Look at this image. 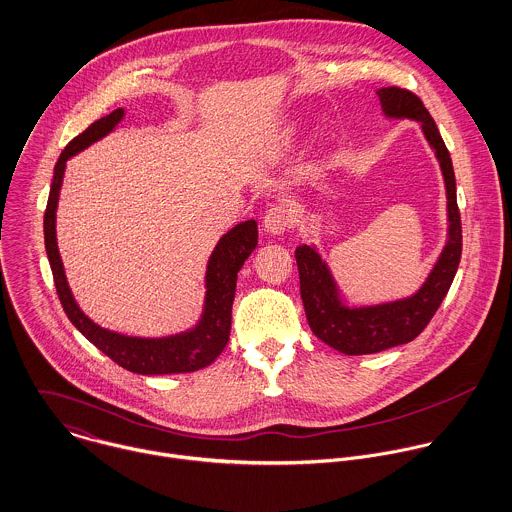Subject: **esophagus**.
Instances as JSON below:
<instances>
[{
	"label": "esophagus",
	"instance_id": "esophagus-1",
	"mask_svg": "<svg viewBox=\"0 0 512 512\" xmlns=\"http://www.w3.org/2000/svg\"><path fill=\"white\" fill-rule=\"evenodd\" d=\"M295 223V215L293 209L285 202H277L271 205L265 213V229L273 235H279L283 231H287L289 227H293Z\"/></svg>",
	"mask_w": 512,
	"mask_h": 512
}]
</instances>
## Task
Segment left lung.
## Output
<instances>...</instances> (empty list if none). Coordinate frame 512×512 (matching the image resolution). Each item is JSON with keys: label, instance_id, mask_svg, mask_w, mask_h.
<instances>
[{"label": "left lung", "instance_id": "1", "mask_svg": "<svg viewBox=\"0 0 512 512\" xmlns=\"http://www.w3.org/2000/svg\"><path fill=\"white\" fill-rule=\"evenodd\" d=\"M378 97L388 116L419 120L429 144L439 158L447 188L449 241L429 279L411 299L358 310H350L338 303L334 283L318 253L308 245L297 247L295 259L299 267L301 299L307 312L308 326L322 342L350 356L382 352L386 348L411 342L415 336H419L445 299L457 273L463 249L461 215L455 194V172L449 150L437 130L435 120L421 99L408 89H380Z\"/></svg>", "mask_w": 512, "mask_h": 512}]
</instances>
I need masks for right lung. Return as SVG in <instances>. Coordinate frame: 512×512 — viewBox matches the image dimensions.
Returning a JSON list of instances; mask_svg holds the SVG:
<instances>
[{"label": "right lung", "instance_id": "1", "mask_svg": "<svg viewBox=\"0 0 512 512\" xmlns=\"http://www.w3.org/2000/svg\"><path fill=\"white\" fill-rule=\"evenodd\" d=\"M122 114L124 110L116 108L108 116L95 120L89 128H85L79 136H75L65 146V150L61 152L55 164L53 184H51L45 217H43L45 249H47L51 271H53L55 289L69 320L83 332L87 340H91L112 362H116L124 370H130L134 374H146V376L196 372L209 366L221 354V350L229 340L231 305L235 297L237 271L243 267L245 259L257 247L255 221H245L233 227L227 235L221 237L215 251L211 253V259L207 265L204 320L196 330L188 334L162 338V340H146V338L120 336L116 332L104 330L95 322H91L81 312V308L77 307L63 273V263L57 251V241H55V209L59 200V188L63 182L65 162L85 146L103 138L104 134L110 132L112 126L122 118Z\"/></svg>", "mask_w": 512, "mask_h": 512}]
</instances>
